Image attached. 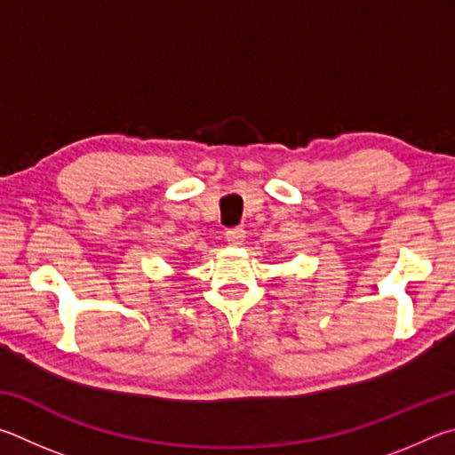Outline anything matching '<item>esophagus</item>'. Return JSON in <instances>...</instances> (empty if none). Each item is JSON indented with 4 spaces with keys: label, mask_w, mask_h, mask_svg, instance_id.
<instances>
[{
    "label": "esophagus",
    "mask_w": 455,
    "mask_h": 455,
    "mask_svg": "<svg viewBox=\"0 0 455 455\" xmlns=\"http://www.w3.org/2000/svg\"><path fill=\"white\" fill-rule=\"evenodd\" d=\"M243 237H245V232L242 228H232L226 232V240L229 245H242Z\"/></svg>",
    "instance_id": "34e87169"
}]
</instances>
